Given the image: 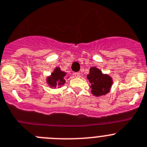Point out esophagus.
<instances>
[{
    "label": "esophagus",
    "instance_id": "1",
    "mask_svg": "<svg viewBox=\"0 0 147 147\" xmlns=\"http://www.w3.org/2000/svg\"><path fill=\"white\" fill-rule=\"evenodd\" d=\"M74 75L75 77H76V78H80L81 77V74L79 72L74 73Z\"/></svg>",
    "mask_w": 147,
    "mask_h": 147
}]
</instances>
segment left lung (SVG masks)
Here are the masks:
<instances>
[{"label": "left lung", "mask_w": 147, "mask_h": 147, "mask_svg": "<svg viewBox=\"0 0 147 147\" xmlns=\"http://www.w3.org/2000/svg\"><path fill=\"white\" fill-rule=\"evenodd\" d=\"M87 79L91 84V92L95 97L105 95L109 93L113 83L110 76L103 74L101 70L96 67H91Z\"/></svg>", "instance_id": "obj_1"}]
</instances>
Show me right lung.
<instances>
[{
    "mask_svg": "<svg viewBox=\"0 0 147 147\" xmlns=\"http://www.w3.org/2000/svg\"><path fill=\"white\" fill-rule=\"evenodd\" d=\"M65 76H66V73L61 71L59 67H56L51 73V74L46 78V82L50 88L53 89H56V87L60 88L65 83Z\"/></svg>",
    "mask_w": 147,
    "mask_h": 147,
    "instance_id": "obj_1",
    "label": "right lung"
}]
</instances>
